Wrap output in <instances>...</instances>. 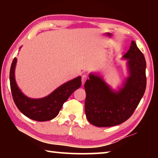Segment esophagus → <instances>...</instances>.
<instances>
[{
    "instance_id": "obj_1",
    "label": "esophagus",
    "mask_w": 158,
    "mask_h": 158,
    "mask_svg": "<svg viewBox=\"0 0 158 158\" xmlns=\"http://www.w3.org/2000/svg\"><path fill=\"white\" fill-rule=\"evenodd\" d=\"M87 78H88V77H87L86 75H85V74H84V75H82V77H81L82 85H84V83H85V81H86Z\"/></svg>"
}]
</instances>
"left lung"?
Here are the masks:
<instances>
[{
  "instance_id": "8db88e82",
  "label": "left lung",
  "mask_w": 158,
  "mask_h": 158,
  "mask_svg": "<svg viewBox=\"0 0 158 158\" xmlns=\"http://www.w3.org/2000/svg\"><path fill=\"white\" fill-rule=\"evenodd\" d=\"M123 58L128 60L129 77L118 91L111 90L102 77L93 74L84 84L85 116L97 127L114 126L127 121L145 93L146 60L135 41Z\"/></svg>"
}]
</instances>
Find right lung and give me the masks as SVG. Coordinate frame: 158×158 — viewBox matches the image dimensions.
<instances>
[{
	"label": "right lung",
	"instance_id": "add662e5",
	"mask_svg": "<svg viewBox=\"0 0 158 158\" xmlns=\"http://www.w3.org/2000/svg\"><path fill=\"white\" fill-rule=\"evenodd\" d=\"M16 63L17 58H15L10 72V88L13 100L21 113L34 121H47L56 117L64 102L81 85V78L79 76L61 85L47 97L40 99L29 98L23 94L15 81Z\"/></svg>",
	"mask_w": 158,
	"mask_h": 158
}]
</instances>
